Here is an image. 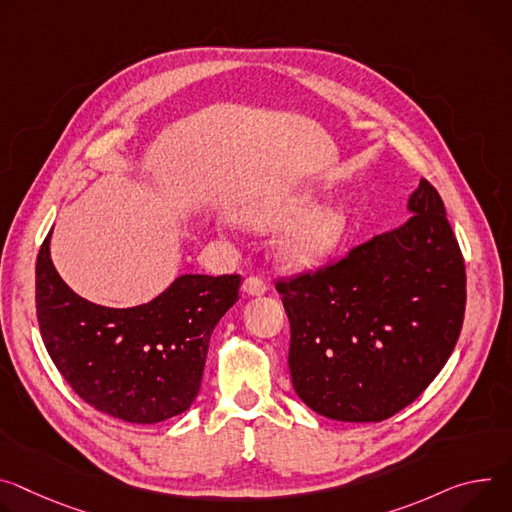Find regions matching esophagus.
<instances>
[{"mask_svg":"<svg viewBox=\"0 0 512 512\" xmlns=\"http://www.w3.org/2000/svg\"><path fill=\"white\" fill-rule=\"evenodd\" d=\"M243 292L247 296H263L267 292V286H265V282L261 280V277L251 275V277H247V280L243 282Z\"/></svg>","mask_w":512,"mask_h":512,"instance_id":"obj_1","label":"esophagus"}]
</instances>
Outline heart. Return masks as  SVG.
Here are the masks:
<instances>
[{
	"instance_id": "obj_1",
	"label": "heart",
	"mask_w": 512,
	"mask_h": 512,
	"mask_svg": "<svg viewBox=\"0 0 512 512\" xmlns=\"http://www.w3.org/2000/svg\"><path fill=\"white\" fill-rule=\"evenodd\" d=\"M314 206V198L308 194L294 196L280 206L271 208H245L235 214V220L251 228H269L300 218L290 226L280 243L277 257L292 269H314L327 261L347 239L351 230V216L343 206ZM311 212L308 213L307 210Z\"/></svg>"
}]
</instances>
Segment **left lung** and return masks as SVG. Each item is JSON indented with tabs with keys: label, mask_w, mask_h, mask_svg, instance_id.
<instances>
[{
	"label": "left lung",
	"mask_w": 512,
	"mask_h": 512,
	"mask_svg": "<svg viewBox=\"0 0 512 512\" xmlns=\"http://www.w3.org/2000/svg\"><path fill=\"white\" fill-rule=\"evenodd\" d=\"M402 226L341 261L277 282L300 400L343 423H380L437 378L461 331L466 265L427 179Z\"/></svg>",
	"instance_id": "left-lung-1"
}]
</instances>
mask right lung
<instances>
[{
  "label": "right lung",
  "instance_id": "1",
  "mask_svg": "<svg viewBox=\"0 0 512 512\" xmlns=\"http://www.w3.org/2000/svg\"><path fill=\"white\" fill-rule=\"evenodd\" d=\"M51 235L36 259V314L67 384L87 404L134 425L188 410L200 392L212 331L239 300L241 275L185 273L147 304L108 308L63 282Z\"/></svg>",
  "mask_w": 512,
  "mask_h": 512
}]
</instances>
